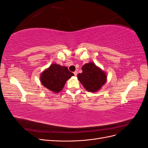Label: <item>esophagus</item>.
I'll return each mask as SVG.
<instances>
[{"label": "esophagus", "mask_w": 148, "mask_h": 148, "mask_svg": "<svg viewBox=\"0 0 148 148\" xmlns=\"http://www.w3.org/2000/svg\"><path fill=\"white\" fill-rule=\"evenodd\" d=\"M73 73H74V75H75V76H77V74H78V71H75L74 72H73Z\"/></svg>", "instance_id": "esophagus-1"}]
</instances>
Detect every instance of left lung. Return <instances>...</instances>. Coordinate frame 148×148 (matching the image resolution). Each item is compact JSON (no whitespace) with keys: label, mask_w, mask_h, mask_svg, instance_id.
Instances as JSON below:
<instances>
[{"label":"left lung","mask_w":148,"mask_h":148,"mask_svg":"<svg viewBox=\"0 0 148 148\" xmlns=\"http://www.w3.org/2000/svg\"><path fill=\"white\" fill-rule=\"evenodd\" d=\"M82 70L83 72L78 74L77 77L88 91H97L106 83V73L94 63L90 62L84 65Z\"/></svg>","instance_id":"8db88e82"}]
</instances>
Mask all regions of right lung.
Returning a JSON list of instances; mask_svg holds the SVG:
<instances>
[{
	"label": "right lung",
	"instance_id": "1",
	"mask_svg": "<svg viewBox=\"0 0 148 148\" xmlns=\"http://www.w3.org/2000/svg\"><path fill=\"white\" fill-rule=\"evenodd\" d=\"M73 75L66 66L53 64L41 75V82L49 90L59 92L64 88L67 79Z\"/></svg>",
	"mask_w": 148,
	"mask_h": 148
}]
</instances>
